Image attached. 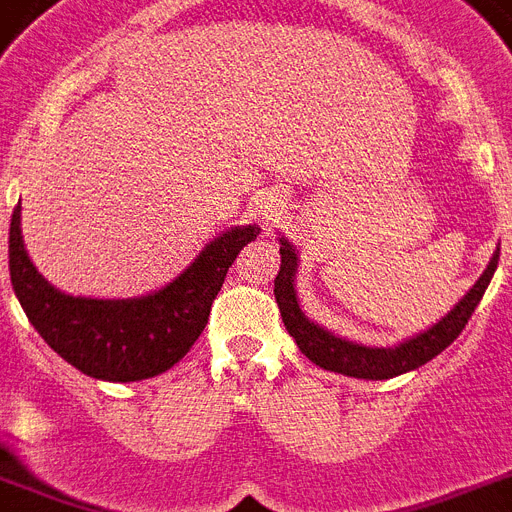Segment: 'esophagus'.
Returning <instances> with one entry per match:
<instances>
[{
	"label": "esophagus",
	"mask_w": 512,
	"mask_h": 512,
	"mask_svg": "<svg viewBox=\"0 0 512 512\" xmlns=\"http://www.w3.org/2000/svg\"><path fill=\"white\" fill-rule=\"evenodd\" d=\"M260 208H263V218H265V221H270V218L276 216V208H273V205H260Z\"/></svg>",
	"instance_id": "esophagus-1"
}]
</instances>
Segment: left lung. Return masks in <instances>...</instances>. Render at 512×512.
<instances>
[{
  "label": "left lung",
  "mask_w": 512,
  "mask_h": 512,
  "mask_svg": "<svg viewBox=\"0 0 512 512\" xmlns=\"http://www.w3.org/2000/svg\"><path fill=\"white\" fill-rule=\"evenodd\" d=\"M497 260H500V247L495 249V255L489 260L487 270L482 278L466 291L461 302L450 309L448 315L435 322L432 328L419 333V336L409 338V341L398 343L393 349H375V346H362V343L346 341V338L333 336L330 330L320 328L312 320H307L296 302L294 276H296V249L289 239L281 236V270L276 276V302L281 309L283 325L296 341L299 351L307 356L309 362H315L317 367L338 372V375L359 377V380H390L403 372L419 369L427 364L429 359H435L440 351H445L455 338L461 336V330L466 328L468 317L474 315L476 304L482 302L484 291H487L489 281L495 276Z\"/></svg>",
  "instance_id": "8db88e82"
}]
</instances>
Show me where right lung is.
<instances>
[{
    "label": "right lung",
    "mask_w": 512,
    "mask_h": 512,
    "mask_svg": "<svg viewBox=\"0 0 512 512\" xmlns=\"http://www.w3.org/2000/svg\"><path fill=\"white\" fill-rule=\"evenodd\" d=\"M257 226L223 231L169 286L137 299H88L54 289L30 263L20 231V205L10 223V278L30 325L64 362L83 375L137 382L174 367L203 333L210 304L239 249Z\"/></svg>",
    "instance_id": "right-lung-1"
}]
</instances>
